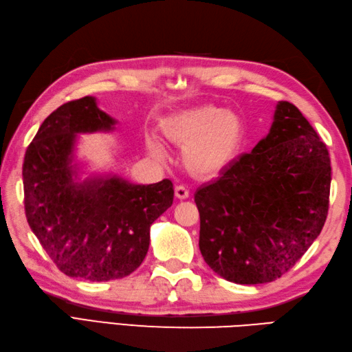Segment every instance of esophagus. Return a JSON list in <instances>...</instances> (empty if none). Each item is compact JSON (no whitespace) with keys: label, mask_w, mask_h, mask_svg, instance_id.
<instances>
[{"label":"esophagus","mask_w":352,"mask_h":352,"mask_svg":"<svg viewBox=\"0 0 352 352\" xmlns=\"http://www.w3.org/2000/svg\"><path fill=\"white\" fill-rule=\"evenodd\" d=\"M175 197L178 198V199H186V198H189V190H188V188H186V186H177L175 188Z\"/></svg>","instance_id":"esophagus-1"}]
</instances>
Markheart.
Segmentation results:
<instances>
[{"instance_id":"heart-1","label":"heart","mask_w":352,"mask_h":352,"mask_svg":"<svg viewBox=\"0 0 352 352\" xmlns=\"http://www.w3.org/2000/svg\"><path fill=\"white\" fill-rule=\"evenodd\" d=\"M160 129L164 139L183 144V163L199 177H213L229 168L245 140L243 117L212 103L168 116L162 120ZM146 149L155 158L166 155L164 144L155 137H148Z\"/></svg>"}]
</instances>
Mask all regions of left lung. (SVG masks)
I'll use <instances>...</instances> for the list:
<instances>
[{"mask_svg": "<svg viewBox=\"0 0 352 352\" xmlns=\"http://www.w3.org/2000/svg\"><path fill=\"white\" fill-rule=\"evenodd\" d=\"M329 184L325 143L293 103L278 102L252 153L195 192L206 264L235 284L280 278L319 236Z\"/></svg>", "mask_w": 352, "mask_h": 352, "instance_id": "1", "label": "left lung"}]
</instances>
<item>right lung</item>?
I'll return each mask as SVG.
<instances>
[{
  "label": "right lung",
  "mask_w": 352,
  "mask_h": 352,
  "mask_svg": "<svg viewBox=\"0 0 352 352\" xmlns=\"http://www.w3.org/2000/svg\"><path fill=\"white\" fill-rule=\"evenodd\" d=\"M117 120L93 96L67 102L39 126L23 164L25 217L62 273L105 282L140 267L149 229L174 201L164 180L134 184L120 175H85L76 158L79 134L113 133Z\"/></svg>",
  "instance_id": "1"
}]
</instances>
